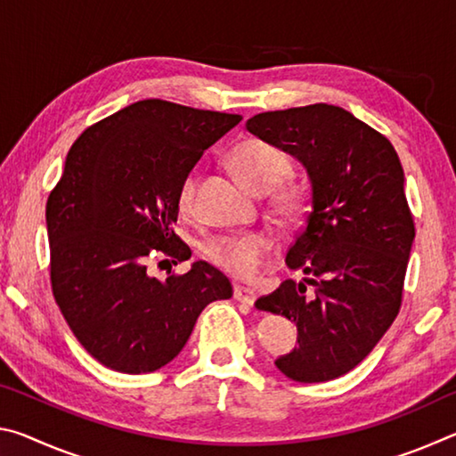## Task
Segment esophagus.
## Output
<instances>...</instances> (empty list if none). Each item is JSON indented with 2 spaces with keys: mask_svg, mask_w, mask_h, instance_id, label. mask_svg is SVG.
I'll list each match as a JSON object with an SVG mask.
<instances>
[{
  "mask_svg": "<svg viewBox=\"0 0 456 456\" xmlns=\"http://www.w3.org/2000/svg\"><path fill=\"white\" fill-rule=\"evenodd\" d=\"M233 297L237 299V302H241L245 305L256 304V293H253V289L241 288V285H235V288H233Z\"/></svg>",
  "mask_w": 456,
  "mask_h": 456,
  "instance_id": "34e87169",
  "label": "esophagus"
}]
</instances>
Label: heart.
I'll return each instance as SVG.
<instances>
[{
    "instance_id": "obj_1",
    "label": "heart",
    "mask_w": 456,
    "mask_h": 456,
    "mask_svg": "<svg viewBox=\"0 0 456 456\" xmlns=\"http://www.w3.org/2000/svg\"><path fill=\"white\" fill-rule=\"evenodd\" d=\"M231 165L247 187L256 192H269L283 183L293 171V160L288 151L264 138H247L231 151ZM199 173L189 171L181 181L176 203L181 213L189 215L195 209ZM277 187V186H276ZM278 188V187H277ZM275 189V188H274ZM276 190V189H275ZM275 211L285 219H297L305 211V191L297 183H285L273 191ZM272 249V239L261 231L233 233L211 239L205 247L207 257L223 272L237 280H253L264 267V261Z\"/></svg>"
}]
</instances>
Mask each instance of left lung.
<instances>
[{
	"mask_svg": "<svg viewBox=\"0 0 456 456\" xmlns=\"http://www.w3.org/2000/svg\"><path fill=\"white\" fill-rule=\"evenodd\" d=\"M247 130L305 167L312 211L285 264V280L257 310L297 326V348L275 360L296 382L344 376L380 342L398 315L414 221L404 171L388 138L339 106L261 112Z\"/></svg>",
	"mask_w": 456,
	"mask_h": 456,
	"instance_id": "8db88e82",
	"label": "left lung"
}]
</instances>
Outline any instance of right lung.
Here are the masks:
<instances>
[{"label": "right lung", "mask_w": 456, "mask_h": 456, "mask_svg": "<svg viewBox=\"0 0 456 456\" xmlns=\"http://www.w3.org/2000/svg\"><path fill=\"white\" fill-rule=\"evenodd\" d=\"M239 122V114L151 98L88 126L68 152L45 205L52 291L74 336L106 368H163L187 344L199 314L233 296L207 261L167 280L146 272V261L159 251L175 265L191 257L173 231L176 192Z\"/></svg>", "instance_id": "obj_1"}]
</instances>
